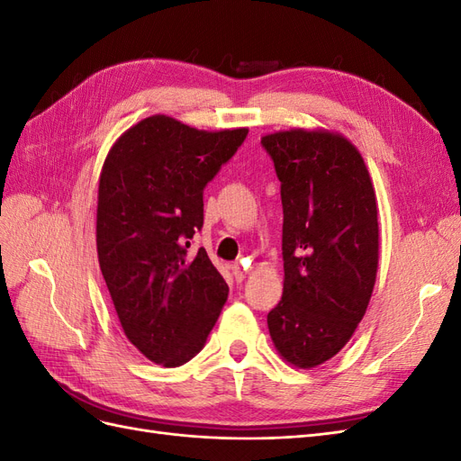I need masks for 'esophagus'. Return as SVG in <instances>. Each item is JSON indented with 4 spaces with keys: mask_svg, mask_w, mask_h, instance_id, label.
Masks as SVG:
<instances>
[{
    "mask_svg": "<svg viewBox=\"0 0 461 461\" xmlns=\"http://www.w3.org/2000/svg\"><path fill=\"white\" fill-rule=\"evenodd\" d=\"M230 271H232V276L236 278V281H244V278H246V271L240 267V265L239 263H234V265H230Z\"/></svg>",
    "mask_w": 461,
    "mask_h": 461,
    "instance_id": "obj_1",
    "label": "esophagus"
}]
</instances>
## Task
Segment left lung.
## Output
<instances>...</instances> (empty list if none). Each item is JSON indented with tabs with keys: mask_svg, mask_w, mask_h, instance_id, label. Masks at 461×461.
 I'll return each instance as SVG.
<instances>
[{
	"mask_svg": "<svg viewBox=\"0 0 461 461\" xmlns=\"http://www.w3.org/2000/svg\"><path fill=\"white\" fill-rule=\"evenodd\" d=\"M283 200V298L267 315L276 352L312 369L337 356L369 305L379 265V222L367 167L329 131L261 138Z\"/></svg>",
	"mask_w": 461,
	"mask_h": 461,
	"instance_id": "8db88e82",
	"label": "left lung"
}]
</instances>
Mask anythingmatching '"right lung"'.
<instances>
[{"label": "right lung", "mask_w": 461, "mask_h": 461, "mask_svg": "<svg viewBox=\"0 0 461 461\" xmlns=\"http://www.w3.org/2000/svg\"><path fill=\"white\" fill-rule=\"evenodd\" d=\"M248 129L207 132L167 117L140 121L109 149L97 188L100 269L127 339L153 364L196 356L229 296L203 248V188Z\"/></svg>", "instance_id": "right-lung-1"}]
</instances>
